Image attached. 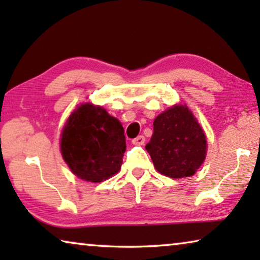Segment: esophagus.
I'll use <instances>...</instances> for the list:
<instances>
[{
  "label": "esophagus",
  "instance_id": "34e87169",
  "mask_svg": "<svg viewBox=\"0 0 260 260\" xmlns=\"http://www.w3.org/2000/svg\"><path fill=\"white\" fill-rule=\"evenodd\" d=\"M144 142H146V138H144L143 135H140L138 138L132 140V143H133L134 146H143Z\"/></svg>",
  "mask_w": 260,
  "mask_h": 260
}]
</instances>
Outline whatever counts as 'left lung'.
<instances>
[{"instance_id": "obj_1", "label": "left lung", "mask_w": 260, "mask_h": 260, "mask_svg": "<svg viewBox=\"0 0 260 260\" xmlns=\"http://www.w3.org/2000/svg\"><path fill=\"white\" fill-rule=\"evenodd\" d=\"M158 172L180 179L195 174L206 156V136L187 105H174L153 121L146 146Z\"/></svg>"}]
</instances>
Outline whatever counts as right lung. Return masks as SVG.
<instances>
[{
    "label": "right lung",
    "mask_w": 260,
    "mask_h": 260,
    "mask_svg": "<svg viewBox=\"0 0 260 260\" xmlns=\"http://www.w3.org/2000/svg\"><path fill=\"white\" fill-rule=\"evenodd\" d=\"M125 150L120 121L91 103L74 110L61 131L63 159L73 174L88 182L104 181L118 173Z\"/></svg>",
    "instance_id": "1"
}]
</instances>
